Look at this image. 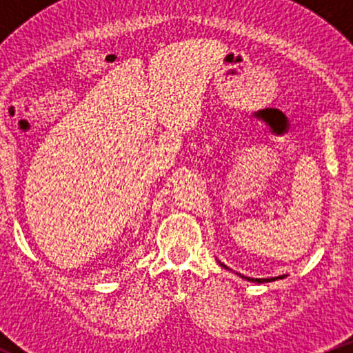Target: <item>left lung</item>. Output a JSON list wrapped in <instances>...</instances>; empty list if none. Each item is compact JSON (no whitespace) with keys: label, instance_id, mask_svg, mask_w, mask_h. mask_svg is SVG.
Returning <instances> with one entry per match:
<instances>
[{"label":"left lung","instance_id":"1","mask_svg":"<svg viewBox=\"0 0 353 353\" xmlns=\"http://www.w3.org/2000/svg\"><path fill=\"white\" fill-rule=\"evenodd\" d=\"M247 281H252V282H257V283H262V282H272V281H277V277H272V279H250V277H244ZM279 279H283V277H279Z\"/></svg>","mask_w":353,"mask_h":353}]
</instances>
